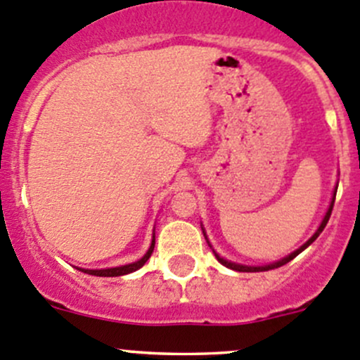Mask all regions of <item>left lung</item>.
<instances>
[{
	"instance_id": "8db88e82",
	"label": "left lung",
	"mask_w": 360,
	"mask_h": 360,
	"mask_svg": "<svg viewBox=\"0 0 360 360\" xmlns=\"http://www.w3.org/2000/svg\"><path fill=\"white\" fill-rule=\"evenodd\" d=\"M335 198H336V190H335V195H333L331 205H329V209H328V212H326L324 219H322L321 226H319V230L315 231L314 235H311V238H310V240H308V242H304V244L301 245L300 249H296V250H294V252L289 254V256L282 257L281 261H275V263H271V264H264V266H248V264H237V263H231V261H226V259H224V257H221L219 254L216 252V250H214V254H216L217 261H219L221 264H224V266H226V268H231V270H235V271H266V270H274V268H278V266H284L285 263H289V261L294 259V257H296L297 254H300V252H303V250L307 249L308 245H310L311 242H314L315 238H317L319 235L322 233V230H324V228H326V224H328L329 217H331V212H333V205H335ZM203 235H205V233H203ZM205 238H207V237H205Z\"/></svg>"
}]
</instances>
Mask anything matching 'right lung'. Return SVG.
<instances>
[{
  "label": "right lung",
  "mask_w": 360,
  "mask_h": 360,
  "mask_svg": "<svg viewBox=\"0 0 360 360\" xmlns=\"http://www.w3.org/2000/svg\"><path fill=\"white\" fill-rule=\"evenodd\" d=\"M153 249H155V235H153V240H151V245H150V249H148V252L144 254L139 261H136V263L123 264V266H116V268H106V270H83V268H79V270L85 271V274H89V275H96V277H120V275L132 274V271L139 270V268L143 266L148 259H150Z\"/></svg>",
  "instance_id": "1"
}]
</instances>
